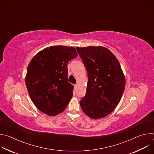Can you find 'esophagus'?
I'll use <instances>...</instances> for the list:
<instances>
[{"instance_id": "esophagus-1", "label": "esophagus", "mask_w": 154, "mask_h": 154, "mask_svg": "<svg viewBox=\"0 0 154 154\" xmlns=\"http://www.w3.org/2000/svg\"><path fill=\"white\" fill-rule=\"evenodd\" d=\"M74 89L75 90L76 88H77V85H74Z\"/></svg>"}]
</instances>
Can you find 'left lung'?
Masks as SVG:
<instances>
[{"label": "left lung", "instance_id": "left-lung-1", "mask_svg": "<svg viewBox=\"0 0 154 154\" xmlns=\"http://www.w3.org/2000/svg\"><path fill=\"white\" fill-rule=\"evenodd\" d=\"M76 49L88 74L86 92L80 101V106L93 119L106 116L114 110L125 89L120 63L111 51L102 46Z\"/></svg>", "mask_w": 154, "mask_h": 154}]
</instances>
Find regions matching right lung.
I'll use <instances>...</instances> for the list:
<instances>
[{
	"mask_svg": "<svg viewBox=\"0 0 154 154\" xmlns=\"http://www.w3.org/2000/svg\"><path fill=\"white\" fill-rule=\"evenodd\" d=\"M77 57L73 47L51 46L32 59L26 76L27 88L35 105L49 116L63 112L73 96L68 82V63Z\"/></svg>",
	"mask_w": 154,
	"mask_h": 154,
	"instance_id": "1",
	"label": "right lung"
}]
</instances>
